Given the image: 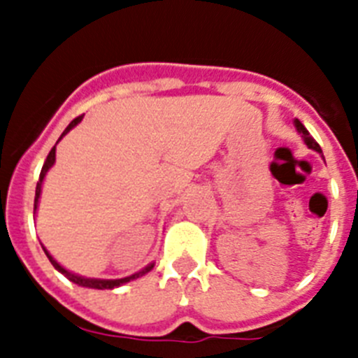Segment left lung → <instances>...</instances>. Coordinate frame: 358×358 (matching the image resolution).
<instances>
[{
    "label": "left lung",
    "instance_id": "left-lung-1",
    "mask_svg": "<svg viewBox=\"0 0 358 358\" xmlns=\"http://www.w3.org/2000/svg\"><path fill=\"white\" fill-rule=\"evenodd\" d=\"M294 125H296L297 132L301 134V138H303V141H305V143H306V147L312 148V150H315V152H319V154H322V150H321V147H319V143L314 140V138H312V136H310V132L306 131L305 125H303V123L299 122V120H294Z\"/></svg>",
    "mask_w": 358,
    "mask_h": 358
}]
</instances>
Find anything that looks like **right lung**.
I'll return each instance as SVG.
<instances>
[{
	"label": "right lung",
	"mask_w": 358,
	"mask_h": 358,
	"mask_svg": "<svg viewBox=\"0 0 358 358\" xmlns=\"http://www.w3.org/2000/svg\"><path fill=\"white\" fill-rule=\"evenodd\" d=\"M82 118H84V115L77 116V118L73 120V122L69 123L68 127L64 129V132H62V134H61V138L57 140V143H59V141H61L62 138H64V136L68 134V132L71 131L73 127H75V125H78V123L82 122ZM53 163H55V147H53L52 150H50L48 157H46V161H44V164H43V170H41L39 182H37V186H36V201H34V211L37 210V204H39L41 188H43L44 177H46V172H48V170L53 166ZM43 249H44V252H46V256H48V260L52 262V265L57 268V271H59V273L64 274V276L68 278L69 281H73V283H77V285H80V287H87V289H98V290L116 289V287L123 285V283H129V281H131V280H136V278L143 276V274H147L148 271H152V267H154V264H150V265H147V267H145L143 271H140V273H136V274H132V276H127V278H120V280H98V278H84V276H78V274H73V273H69V271H66V268L62 267V265L59 264V262H57L55 258H53V256L50 255L48 251H46V248H43Z\"/></svg>",
	"instance_id": "right-lung-1"
}]
</instances>
